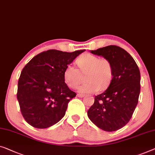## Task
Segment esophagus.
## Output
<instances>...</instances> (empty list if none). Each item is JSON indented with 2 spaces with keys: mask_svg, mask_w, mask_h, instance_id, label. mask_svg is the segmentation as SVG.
<instances>
[{
  "mask_svg": "<svg viewBox=\"0 0 155 155\" xmlns=\"http://www.w3.org/2000/svg\"><path fill=\"white\" fill-rule=\"evenodd\" d=\"M77 96L78 97L82 98V97H85V94H77Z\"/></svg>",
  "mask_w": 155,
  "mask_h": 155,
  "instance_id": "esophagus-1",
  "label": "esophagus"
}]
</instances>
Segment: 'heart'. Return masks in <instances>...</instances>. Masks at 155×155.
<instances>
[{"mask_svg": "<svg viewBox=\"0 0 155 155\" xmlns=\"http://www.w3.org/2000/svg\"><path fill=\"white\" fill-rule=\"evenodd\" d=\"M76 63L82 74L88 72L86 81L88 82L78 87L80 93H93L97 92L101 86L106 88L110 84L113 77V67L109 60L105 58H99L96 55L85 53L76 60ZM80 71L72 64H69L64 70V81L71 88H76L80 83Z\"/></svg>", "mask_w": 155, "mask_h": 155, "instance_id": "1", "label": "heart"}]
</instances>
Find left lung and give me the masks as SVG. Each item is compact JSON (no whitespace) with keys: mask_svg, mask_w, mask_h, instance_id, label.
I'll return each instance as SVG.
<instances>
[{"mask_svg":"<svg viewBox=\"0 0 155 155\" xmlns=\"http://www.w3.org/2000/svg\"><path fill=\"white\" fill-rule=\"evenodd\" d=\"M91 52L109 60L113 77L108 88L94 97L87 116L102 130H118L128 123L137 107L140 91L139 69L131 55L117 46H107Z\"/></svg>","mask_w":155,"mask_h":155,"instance_id":"1","label":"left lung"}]
</instances>
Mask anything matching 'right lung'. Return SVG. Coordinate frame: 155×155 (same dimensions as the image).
Here are the masks:
<instances>
[{"label": "right lung", "instance_id": "right-lung-1", "mask_svg": "<svg viewBox=\"0 0 155 155\" xmlns=\"http://www.w3.org/2000/svg\"><path fill=\"white\" fill-rule=\"evenodd\" d=\"M85 51L48 50L33 57L23 69L17 97L23 117L33 127L48 128L64 117L68 103L77 94L64 83V71Z\"/></svg>", "mask_w": 155, "mask_h": 155}]
</instances>
